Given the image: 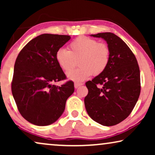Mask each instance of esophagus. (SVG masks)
Segmentation results:
<instances>
[{
	"mask_svg": "<svg viewBox=\"0 0 155 155\" xmlns=\"http://www.w3.org/2000/svg\"><path fill=\"white\" fill-rule=\"evenodd\" d=\"M82 84H80V83H75L74 84V87H75V89H77V88H78L80 86H81Z\"/></svg>",
	"mask_w": 155,
	"mask_h": 155,
	"instance_id": "34e87169",
	"label": "esophagus"
}]
</instances>
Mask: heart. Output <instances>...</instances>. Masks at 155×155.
Returning a JSON list of instances; mask_svg holds the SVG:
<instances>
[{"instance_id":"b5f03b06","label":"heart","mask_w":155,"mask_h":155,"mask_svg":"<svg viewBox=\"0 0 155 155\" xmlns=\"http://www.w3.org/2000/svg\"><path fill=\"white\" fill-rule=\"evenodd\" d=\"M69 51L61 48L56 53V60L65 72L71 70L78 61L80 68L67 73L70 80L82 82L93 74L98 75L107 69L111 51L107 44L98 42L92 38L80 36L68 46Z\"/></svg>"}]
</instances>
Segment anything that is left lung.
<instances>
[{
  "mask_svg": "<svg viewBox=\"0 0 155 155\" xmlns=\"http://www.w3.org/2000/svg\"><path fill=\"white\" fill-rule=\"evenodd\" d=\"M107 41L110 61L107 69L86 82L84 106L90 118L104 126L119 124L130 115L140 93V75L135 55L123 40L111 32L91 35Z\"/></svg>",
  "mask_w": 155,
  "mask_h": 155,
  "instance_id": "8db88e82",
  "label": "left lung"
}]
</instances>
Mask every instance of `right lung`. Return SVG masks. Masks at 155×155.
Instances as JSON below:
<instances>
[{
	"instance_id": "add662e5",
	"label": "right lung",
	"mask_w": 155,
	"mask_h": 155,
	"mask_svg": "<svg viewBox=\"0 0 155 155\" xmlns=\"http://www.w3.org/2000/svg\"><path fill=\"white\" fill-rule=\"evenodd\" d=\"M71 39L68 35L43 34L28 42L15 61L12 93L22 117L36 126L56 122L62 115L74 84H53L65 79L56 60L58 48Z\"/></svg>"
}]
</instances>
